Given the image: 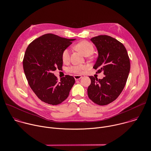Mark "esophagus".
<instances>
[{"mask_svg":"<svg viewBox=\"0 0 151 151\" xmlns=\"http://www.w3.org/2000/svg\"><path fill=\"white\" fill-rule=\"evenodd\" d=\"M82 76H81V75H75L74 76V78H75V80H79V79H80L81 78H82Z\"/></svg>","mask_w":151,"mask_h":151,"instance_id":"34e87169","label":"esophagus"}]
</instances>
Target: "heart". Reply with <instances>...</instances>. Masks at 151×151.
<instances>
[{
  "label": "heart",
  "mask_w": 151,
  "mask_h": 151,
  "mask_svg": "<svg viewBox=\"0 0 151 151\" xmlns=\"http://www.w3.org/2000/svg\"><path fill=\"white\" fill-rule=\"evenodd\" d=\"M75 48L81 52L84 56H88L91 55L94 50L92 45L87 41H82L75 46ZM70 59V51L68 49H65L62 53V60L65 63L68 62ZM86 67L84 65H74L70 68L69 70L74 73H82Z\"/></svg>",
  "instance_id": "b5f03b06"
}]
</instances>
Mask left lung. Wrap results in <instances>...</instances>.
I'll list each match as a JSON object with an SVG mask.
<instances>
[{"instance_id": "1", "label": "left lung", "mask_w": 151, "mask_h": 151, "mask_svg": "<svg viewBox=\"0 0 151 151\" xmlns=\"http://www.w3.org/2000/svg\"><path fill=\"white\" fill-rule=\"evenodd\" d=\"M91 40L98 52L93 68L105 76L102 79L89 76L88 95L97 105H106L114 101L125 86L130 71L129 58L124 45L114 37L100 35Z\"/></svg>"}]
</instances>
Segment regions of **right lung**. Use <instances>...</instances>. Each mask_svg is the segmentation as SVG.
I'll return each mask as SVG.
<instances>
[{
  "label": "right lung",
  "instance_id": "right-lung-1",
  "mask_svg": "<svg viewBox=\"0 0 151 151\" xmlns=\"http://www.w3.org/2000/svg\"><path fill=\"white\" fill-rule=\"evenodd\" d=\"M75 40L48 33L27 46L23 60L24 72L30 87L42 101L56 105L68 97L74 78L66 75L58 82L53 72L62 69L63 52Z\"/></svg>",
  "mask_w": 151,
  "mask_h": 151
}]
</instances>
